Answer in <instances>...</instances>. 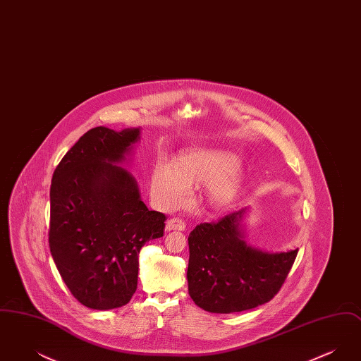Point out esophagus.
<instances>
[{
    "label": "esophagus",
    "instance_id": "34e87169",
    "mask_svg": "<svg viewBox=\"0 0 361 361\" xmlns=\"http://www.w3.org/2000/svg\"><path fill=\"white\" fill-rule=\"evenodd\" d=\"M185 227H187V224L180 218H172L166 222V231H172V230L183 231V230H185Z\"/></svg>",
    "mask_w": 361,
    "mask_h": 361
}]
</instances>
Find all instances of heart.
Listing matches in <instances>:
<instances>
[{
    "instance_id": "1",
    "label": "heart",
    "mask_w": 361,
    "mask_h": 361,
    "mask_svg": "<svg viewBox=\"0 0 361 361\" xmlns=\"http://www.w3.org/2000/svg\"><path fill=\"white\" fill-rule=\"evenodd\" d=\"M240 180L242 172L235 155L224 150L192 149L178 155L176 164H155L152 190L159 204L178 206L188 199L192 183H209L211 202L224 207L237 196Z\"/></svg>"
}]
</instances>
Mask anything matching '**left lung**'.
<instances>
[{
	"label": "left lung",
	"instance_id": "obj_1",
	"mask_svg": "<svg viewBox=\"0 0 361 361\" xmlns=\"http://www.w3.org/2000/svg\"><path fill=\"white\" fill-rule=\"evenodd\" d=\"M243 212L197 224L189 234V295L209 312H240L268 303L298 256V249L272 255L247 246L240 230Z\"/></svg>",
	"mask_w": 361,
	"mask_h": 361
}]
</instances>
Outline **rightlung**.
Listing matches in <instances>:
<instances>
[{
  "instance_id": "1",
  "label": "right lung",
  "mask_w": 361,
  "mask_h": 361,
  "mask_svg": "<svg viewBox=\"0 0 361 361\" xmlns=\"http://www.w3.org/2000/svg\"><path fill=\"white\" fill-rule=\"evenodd\" d=\"M137 137L139 128L94 127L52 174L50 252L71 295L89 309L127 305L142 246L164 237L165 214L149 211L134 177L115 165Z\"/></svg>"
}]
</instances>
